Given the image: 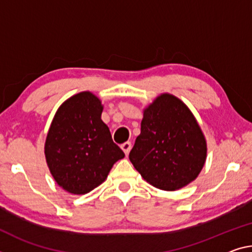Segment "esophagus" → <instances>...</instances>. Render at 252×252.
Wrapping results in <instances>:
<instances>
[{"label": "esophagus", "instance_id": "1", "mask_svg": "<svg viewBox=\"0 0 252 252\" xmlns=\"http://www.w3.org/2000/svg\"><path fill=\"white\" fill-rule=\"evenodd\" d=\"M131 147H132V145H131V142H125V143H122L121 145V149L123 150V153H125L126 155H129V153H130V150H131Z\"/></svg>", "mask_w": 252, "mask_h": 252}]
</instances>
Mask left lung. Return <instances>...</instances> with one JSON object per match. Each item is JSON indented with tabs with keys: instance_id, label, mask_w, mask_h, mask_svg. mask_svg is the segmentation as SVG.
<instances>
[{
	"instance_id": "left-lung-1",
	"label": "left lung",
	"mask_w": 252,
	"mask_h": 252,
	"mask_svg": "<svg viewBox=\"0 0 252 252\" xmlns=\"http://www.w3.org/2000/svg\"><path fill=\"white\" fill-rule=\"evenodd\" d=\"M206 151L205 137L190 110L163 93L143 110L141 132L129 158L150 185L177 190L196 179Z\"/></svg>"
}]
</instances>
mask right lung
<instances>
[{
  "label": "right lung",
  "instance_id": "obj_1",
  "mask_svg": "<svg viewBox=\"0 0 252 252\" xmlns=\"http://www.w3.org/2000/svg\"><path fill=\"white\" fill-rule=\"evenodd\" d=\"M102 111L101 99L81 92L59 106L48 131L47 165L56 183L71 194H86L101 185L125 157L102 121Z\"/></svg>",
  "mask_w": 252,
  "mask_h": 252
}]
</instances>
